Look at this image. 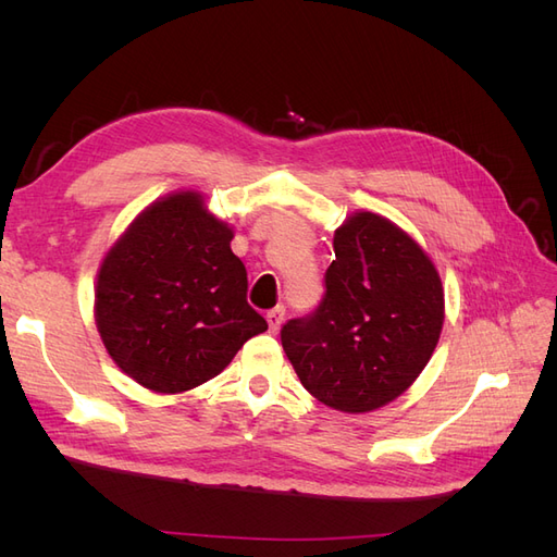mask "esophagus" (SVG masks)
<instances>
[{
	"mask_svg": "<svg viewBox=\"0 0 557 557\" xmlns=\"http://www.w3.org/2000/svg\"><path fill=\"white\" fill-rule=\"evenodd\" d=\"M283 315H285V309L283 307H276L272 311H267V323H269V330L276 332L283 323Z\"/></svg>",
	"mask_w": 557,
	"mask_h": 557,
	"instance_id": "1",
	"label": "esophagus"
}]
</instances>
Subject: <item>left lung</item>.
Listing matches in <instances>:
<instances>
[{"label":"left lung","instance_id":"8db88e82","mask_svg":"<svg viewBox=\"0 0 557 557\" xmlns=\"http://www.w3.org/2000/svg\"><path fill=\"white\" fill-rule=\"evenodd\" d=\"M444 327L440 272L411 234L358 211L334 230L325 297L281 330L301 385L327 407L367 413L423 372Z\"/></svg>","mask_w":557,"mask_h":557}]
</instances>
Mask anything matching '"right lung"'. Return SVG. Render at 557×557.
<instances>
[{
  "instance_id": "1",
  "label": "right lung",
  "mask_w": 557,
  "mask_h": 557,
  "mask_svg": "<svg viewBox=\"0 0 557 557\" xmlns=\"http://www.w3.org/2000/svg\"><path fill=\"white\" fill-rule=\"evenodd\" d=\"M234 230L195 190L146 207L97 272L95 320L113 362L153 393L218 376L267 320L246 301Z\"/></svg>"
}]
</instances>
